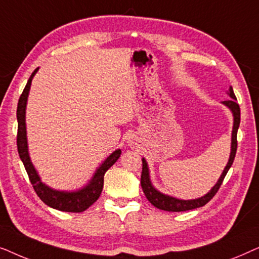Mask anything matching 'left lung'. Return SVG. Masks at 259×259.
<instances>
[{"label": "left lung", "mask_w": 259, "mask_h": 259, "mask_svg": "<svg viewBox=\"0 0 259 259\" xmlns=\"http://www.w3.org/2000/svg\"><path fill=\"white\" fill-rule=\"evenodd\" d=\"M229 97L231 99L229 100L222 101L223 105H225L230 111L232 112L233 115V126H232V134H231V152H230L229 161L226 164L224 171L219 177L217 183L214 184V186L208 191L206 194H204L203 197L196 198V199H189L184 200L179 199V198L168 196V194H165L160 192V191L155 189L153 184L151 182V176H150V168H148L146 159L143 158V172H141V187H143V191L145 196L148 199V201L155 206L157 208H160V210L168 211V212H182V211H189L193 210V208L201 207L204 206L205 204H207L210 201L217 191L221 187L223 180H224L226 173L231 167L233 160H235V155L237 151V131H238L239 123H240V109L239 105L237 104L236 95L233 93L232 87L229 88L228 92Z\"/></svg>", "instance_id": "obj_1"}]
</instances>
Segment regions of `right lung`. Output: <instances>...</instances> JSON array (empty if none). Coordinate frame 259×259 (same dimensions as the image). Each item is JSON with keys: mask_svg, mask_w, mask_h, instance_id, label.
Here are the masks:
<instances>
[{"mask_svg": "<svg viewBox=\"0 0 259 259\" xmlns=\"http://www.w3.org/2000/svg\"><path fill=\"white\" fill-rule=\"evenodd\" d=\"M36 68L31 74L29 80L24 87V90L19 99L17 104V151L22 160L24 168L28 173L29 180L33 185L35 192L40 199L46 205L51 206L55 210L65 212H82L87 210L92 204H94L100 197L102 187H104V176L107 169L118 160L121 150H115L112 154L102 161V164L97 168V171L92 177V179L83 187L75 191H60L54 190L42 182L40 176L30 160L29 152H28V141H27V127H26V108L28 95H29L31 80L35 74L37 73Z\"/></svg>", "mask_w": 259, "mask_h": 259, "instance_id": "obj_1", "label": "right lung"}]
</instances>
